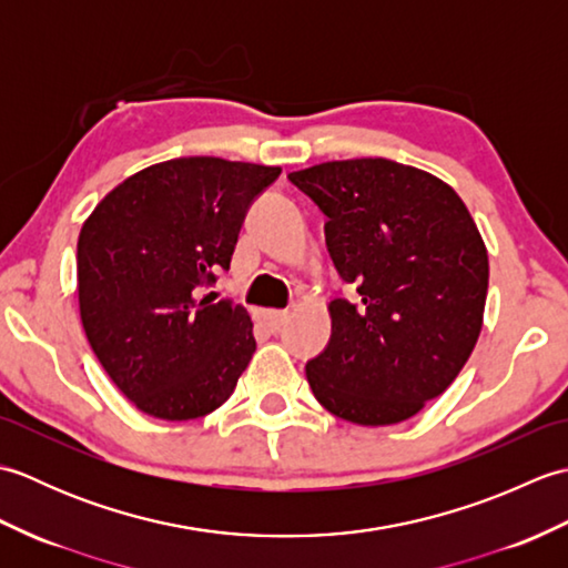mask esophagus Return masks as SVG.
<instances>
[{
  "mask_svg": "<svg viewBox=\"0 0 568 568\" xmlns=\"http://www.w3.org/2000/svg\"><path fill=\"white\" fill-rule=\"evenodd\" d=\"M287 317H291V315H287L285 310H263V312H261V322H263L265 327H268L271 332L281 329L283 324L287 322Z\"/></svg>",
  "mask_w": 568,
  "mask_h": 568,
  "instance_id": "34e87169",
  "label": "esophagus"
}]
</instances>
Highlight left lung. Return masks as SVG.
<instances>
[{
    "label": "left lung",
    "mask_w": 568,
    "mask_h": 568,
    "mask_svg": "<svg viewBox=\"0 0 568 568\" xmlns=\"http://www.w3.org/2000/svg\"><path fill=\"white\" fill-rule=\"evenodd\" d=\"M327 214L324 236L356 303L332 300V336L307 361L322 407L364 427L397 425L439 397L484 327L488 251L464 200L388 159L287 175Z\"/></svg>",
    "instance_id": "left-lung-1"
}]
</instances>
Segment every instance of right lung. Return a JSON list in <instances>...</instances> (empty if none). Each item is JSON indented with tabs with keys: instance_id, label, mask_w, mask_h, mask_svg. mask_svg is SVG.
Segmentation results:
<instances>
[{
	"instance_id": "add662e5",
	"label": "right lung",
	"mask_w": 568,
	"mask_h": 568,
	"mask_svg": "<svg viewBox=\"0 0 568 568\" xmlns=\"http://www.w3.org/2000/svg\"><path fill=\"white\" fill-rule=\"evenodd\" d=\"M277 165L192 155L129 175L78 239L80 320L106 376L141 413L210 415L256 352L241 305L202 295L229 268L253 197Z\"/></svg>"
}]
</instances>
